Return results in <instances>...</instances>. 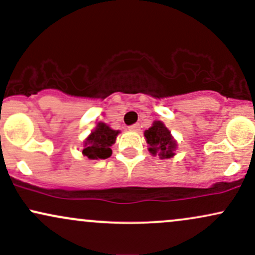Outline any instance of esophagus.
<instances>
[{
	"label": "esophagus",
	"mask_w": 255,
	"mask_h": 255,
	"mask_svg": "<svg viewBox=\"0 0 255 255\" xmlns=\"http://www.w3.org/2000/svg\"><path fill=\"white\" fill-rule=\"evenodd\" d=\"M128 129L130 131H139L140 130V125L139 124H135V125H131L128 127Z\"/></svg>",
	"instance_id": "obj_1"
}]
</instances>
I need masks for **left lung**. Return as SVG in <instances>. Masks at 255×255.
<instances>
[{
  "mask_svg": "<svg viewBox=\"0 0 255 255\" xmlns=\"http://www.w3.org/2000/svg\"><path fill=\"white\" fill-rule=\"evenodd\" d=\"M144 135L152 156H158L160 159L175 156L177 141L162 121H153L151 127L144 131Z\"/></svg>",
  "mask_w": 255,
  "mask_h": 255,
  "instance_id": "1",
  "label": "left lung"
}]
</instances>
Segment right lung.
I'll return each instance as SVG.
<instances>
[{
  "label": "right lung",
  "mask_w": 255,
  "mask_h": 255,
  "mask_svg": "<svg viewBox=\"0 0 255 255\" xmlns=\"http://www.w3.org/2000/svg\"><path fill=\"white\" fill-rule=\"evenodd\" d=\"M120 130L110 128L104 122H98L96 128L84 140L83 154L89 159H107L111 156V146L115 144Z\"/></svg>",
  "instance_id": "1"
}]
</instances>
